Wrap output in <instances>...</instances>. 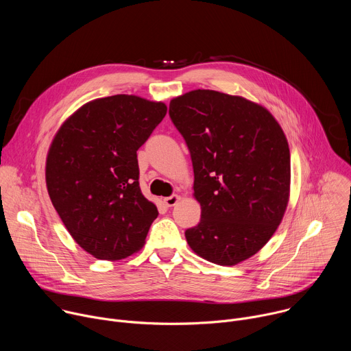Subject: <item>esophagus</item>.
<instances>
[{
    "label": "esophagus",
    "instance_id": "1",
    "mask_svg": "<svg viewBox=\"0 0 351 351\" xmlns=\"http://www.w3.org/2000/svg\"><path fill=\"white\" fill-rule=\"evenodd\" d=\"M180 199V195H178V194H172V195H169V197H167V198H164V202H165V205L167 206H173V205H176L178 204V201Z\"/></svg>",
    "mask_w": 351,
    "mask_h": 351
}]
</instances>
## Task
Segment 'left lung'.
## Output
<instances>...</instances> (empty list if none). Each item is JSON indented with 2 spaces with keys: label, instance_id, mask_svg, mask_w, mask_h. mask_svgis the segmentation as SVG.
<instances>
[{
  "label": "left lung",
  "instance_id": "left-lung-1",
  "mask_svg": "<svg viewBox=\"0 0 351 351\" xmlns=\"http://www.w3.org/2000/svg\"><path fill=\"white\" fill-rule=\"evenodd\" d=\"M169 117L189 147L201 205L187 244L220 266L251 258L288 205L291 156L280 124L261 104L209 89L172 99Z\"/></svg>",
  "mask_w": 351,
  "mask_h": 351
}]
</instances>
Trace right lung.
Segmentation results:
<instances>
[{
    "label": "right lung",
    "instance_id": "right-lung-1",
    "mask_svg": "<svg viewBox=\"0 0 351 351\" xmlns=\"http://www.w3.org/2000/svg\"><path fill=\"white\" fill-rule=\"evenodd\" d=\"M167 114L161 101L114 95L78 108L47 157L51 201L75 243L101 261L138 252L157 206L139 187L136 152Z\"/></svg>",
    "mask_w": 351,
    "mask_h": 351
}]
</instances>
